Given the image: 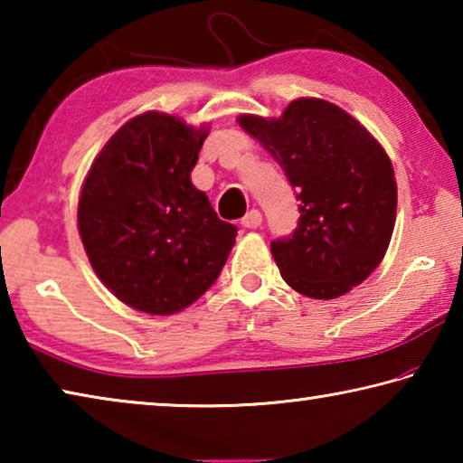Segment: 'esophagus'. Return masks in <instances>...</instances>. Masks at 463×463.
<instances>
[{"instance_id": "esophagus-1", "label": "esophagus", "mask_w": 463, "mask_h": 463, "mask_svg": "<svg viewBox=\"0 0 463 463\" xmlns=\"http://www.w3.org/2000/svg\"><path fill=\"white\" fill-rule=\"evenodd\" d=\"M261 222H263V216L260 210H250V213H247L245 218L241 221V224L245 226V229H260Z\"/></svg>"}]
</instances>
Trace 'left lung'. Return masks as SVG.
<instances>
[{"instance_id":"8db88e82","label":"left lung","mask_w":463,"mask_h":463,"mask_svg":"<svg viewBox=\"0 0 463 463\" xmlns=\"http://www.w3.org/2000/svg\"><path fill=\"white\" fill-rule=\"evenodd\" d=\"M237 122L298 190V229L271 242L281 278L315 300L351 292L382 263L394 231L388 153L362 122L320 98L289 101L279 118L241 114Z\"/></svg>"}]
</instances>
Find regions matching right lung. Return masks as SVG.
Here are the masks:
<instances>
[{"instance_id": "1", "label": "right lung", "mask_w": 463, "mask_h": 463, "mask_svg": "<svg viewBox=\"0 0 463 463\" xmlns=\"http://www.w3.org/2000/svg\"><path fill=\"white\" fill-rule=\"evenodd\" d=\"M210 124L138 114L109 137L83 179L77 229L96 276L120 302L169 317L221 276L237 229L221 221L192 169Z\"/></svg>"}]
</instances>
